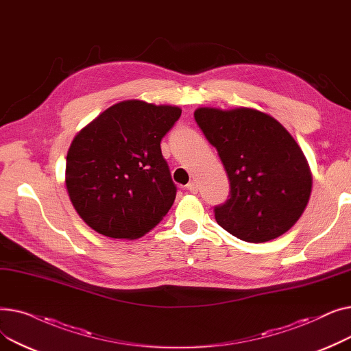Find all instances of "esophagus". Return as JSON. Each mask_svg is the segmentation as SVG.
I'll use <instances>...</instances> for the list:
<instances>
[{"instance_id":"1","label":"esophagus","mask_w":351,"mask_h":351,"mask_svg":"<svg viewBox=\"0 0 351 351\" xmlns=\"http://www.w3.org/2000/svg\"><path fill=\"white\" fill-rule=\"evenodd\" d=\"M186 189L191 192V193H197V191H199V186H197V182H195V180H191L188 185H186Z\"/></svg>"}]
</instances>
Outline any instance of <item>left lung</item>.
<instances>
[{"mask_svg":"<svg viewBox=\"0 0 351 351\" xmlns=\"http://www.w3.org/2000/svg\"><path fill=\"white\" fill-rule=\"evenodd\" d=\"M195 119L216 147L230 180V197L216 222L245 242L286 233L303 215L313 176L299 143L273 117L254 108L202 106Z\"/></svg>","mask_w":351,"mask_h":351,"instance_id":"1","label":"left lung"}]
</instances>
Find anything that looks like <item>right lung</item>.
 I'll return each instance as SVG.
<instances>
[{
    "instance_id": "obj_1",
    "label": "right lung",
    "mask_w": 351,
    "mask_h": 351,
    "mask_svg": "<svg viewBox=\"0 0 351 351\" xmlns=\"http://www.w3.org/2000/svg\"><path fill=\"white\" fill-rule=\"evenodd\" d=\"M180 114L176 105L121 101L72 139L65 186L72 206L89 228L132 241L152 230L169 212L176 186L160 141Z\"/></svg>"
}]
</instances>
